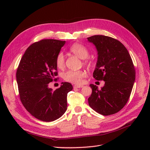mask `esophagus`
I'll return each instance as SVG.
<instances>
[{
  "label": "esophagus",
  "instance_id": "esophagus-1",
  "mask_svg": "<svg viewBox=\"0 0 150 150\" xmlns=\"http://www.w3.org/2000/svg\"><path fill=\"white\" fill-rule=\"evenodd\" d=\"M83 85H74V88H83Z\"/></svg>",
  "mask_w": 150,
  "mask_h": 150
}]
</instances>
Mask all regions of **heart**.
<instances>
[{
  "mask_svg": "<svg viewBox=\"0 0 150 150\" xmlns=\"http://www.w3.org/2000/svg\"><path fill=\"white\" fill-rule=\"evenodd\" d=\"M69 51L80 59L84 60L85 64H90V61L87 59L89 56V51L83 44L76 43L72 44L69 47ZM56 64L59 69H63L65 65L64 56L62 52H59L56 57ZM86 76V72L83 70L79 71H67L62 74V78L66 82L75 84L83 83V78Z\"/></svg>",
  "mask_w": 150,
  "mask_h": 150,
  "instance_id": "heart-1",
  "label": "heart"
}]
</instances>
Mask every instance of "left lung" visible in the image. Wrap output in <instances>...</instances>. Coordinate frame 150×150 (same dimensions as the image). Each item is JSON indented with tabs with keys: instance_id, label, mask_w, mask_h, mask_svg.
<instances>
[{
	"instance_id": "left-lung-1",
	"label": "left lung",
	"mask_w": 150,
	"mask_h": 150,
	"mask_svg": "<svg viewBox=\"0 0 150 150\" xmlns=\"http://www.w3.org/2000/svg\"><path fill=\"white\" fill-rule=\"evenodd\" d=\"M98 51L93 77L105 81L101 89L93 84L89 106L104 116L115 114L126 105L135 81V69L128 50L119 40L103 35L88 38Z\"/></svg>"
}]
</instances>
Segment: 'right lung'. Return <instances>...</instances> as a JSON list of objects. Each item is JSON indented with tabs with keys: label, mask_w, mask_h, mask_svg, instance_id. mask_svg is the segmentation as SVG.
I'll use <instances>...</instances> for the list:
<instances>
[{
	"label": "right lung",
	"mask_w": 150,
	"mask_h": 150,
	"mask_svg": "<svg viewBox=\"0 0 150 150\" xmlns=\"http://www.w3.org/2000/svg\"><path fill=\"white\" fill-rule=\"evenodd\" d=\"M65 41L42 39L26 49L16 72L21 101L27 111L42 121H53L67 110V93L72 89L69 83H62L53 91L49 83L57 76L56 57Z\"/></svg>",
	"instance_id": "obj_1"
}]
</instances>
